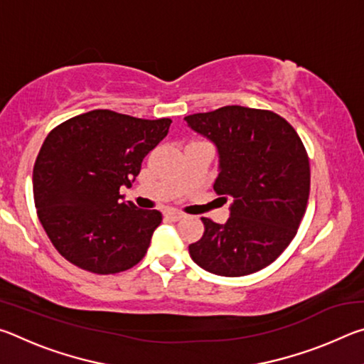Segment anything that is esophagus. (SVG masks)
I'll return each instance as SVG.
<instances>
[{
  "label": "esophagus",
  "mask_w": 364,
  "mask_h": 364,
  "mask_svg": "<svg viewBox=\"0 0 364 364\" xmlns=\"http://www.w3.org/2000/svg\"><path fill=\"white\" fill-rule=\"evenodd\" d=\"M184 217V213L180 210H175V208H170V210L165 212V218L170 221H178Z\"/></svg>",
  "instance_id": "obj_1"
}]
</instances>
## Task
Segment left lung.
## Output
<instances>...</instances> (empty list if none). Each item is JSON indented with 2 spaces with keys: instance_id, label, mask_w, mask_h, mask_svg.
<instances>
[{
  "instance_id": "8db88e82",
  "label": "left lung",
  "mask_w": 364,
  "mask_h": 364,
  "mask_svg": "<svg viewBox=\"0 0 364 364\" xmlns=\"http://www.w3.org/2000/svg\"><path fill=\"white\" fill-rule=\"evenodd\" d=\"M218 147L213 189L232 199L225 225L202 217L191 258L210 273L236 278L273 263L297 234L310 196V160L295 128L273 110L225 106L184 117Z\"/></svg>"
}]
</instances>
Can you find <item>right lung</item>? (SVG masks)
Wrapping results in <instances>:
<instances>
[{"instance_id": "add662e5", "label": "right lung", "mask_w": 364, "mask_h": 364, "mask_svg": "<svg viewBox=\"0 0 364 364\" xmlns=\"http://www.w3.org/2000/svg\"><path fill=\"white\" fill-rule=\"evenodd\" d=\"M170 123L96 109L48 133L33 165V199L49 241L67 262L114 274L143 260L162 213L120 202V186H132Z\"/></svg>"}]
</instances>
